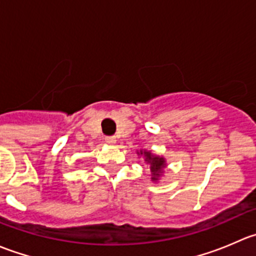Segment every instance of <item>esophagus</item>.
I'll return each mask as SVG.
<instances>
[{
  "mask_svg": "<svg viewBox=\"0 0 256 256\" xmlns=\"http://www.w3.org/2000/svg\"><path fill=\"white\" fill-rule=\"evenodd\" d=\"M105 142L109 144H115L116 138H114V136H108V138H105Z\"/></svg>",
  "mask_w": 256,
  "mask_h": 256,
  "instance_id": "esophagus-1",
  "label": "esophagus"
}]
</instances>
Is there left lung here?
Segmentation results:
<instances>
[{
    "label": "left lung",
    "instance_id": "left-lung-1",
    "mask_svg": "<svg viewBox=\"0 0 256 256\" xmlns=\"http://www.w3.org/2000/svg\"><path fill=\"white\" fill-rule=\"evenodd\" d=\"M136 154L138 156H142L144 164L150 166L152 182H158L161 180V177L164 176V168L167 167L166 158L164 156H158V154H154L152 151H148V150H140Z\"/></svg>",
    "mask_w": 256,
    "mask_h": 256
}]
</instances>
